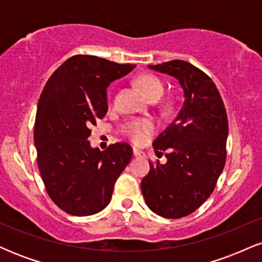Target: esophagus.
<instances>
[{"mask_svg": "<svg viewBox=\"0 0 262 262\" xmlns=\"http://www.w3.org/2000/svg\"><path fill=\"white\" fill-rule=\"evenodd\" d=\"M133 155L135 158H145V154L139 149H133Z\"/></svg>", "mask_w": 262, "mask_h": 262, "instance_id": "obj_1", "label": "esophagus"}]
</instances>
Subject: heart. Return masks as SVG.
<instances>
[{"label": "heart", "mask_w": 262, "mask_h": 262, "mask_svg": "<svg viewBox=\"0 0 262 262\" xmlns=\"http://www.w3.org/2000/svg\"><path fill=\"white\" fill-rule=\"evenodd\" d=\"M139 85L149 100L160 98L164 93V83L152 75H144L139 79ZM152 130V123L144 119H135L128 125V134L135 143H140Z\"/></svg>", "instance_id": "heart-1"}]
</instances>
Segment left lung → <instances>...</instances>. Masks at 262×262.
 <instances>
[{
	"mask_svg": "<svg viewBox=\"0 0 262 262\" xmlns=\"http://www.w3.org/2000/svg\"><path fill=\"white\" fill-rule=\"evenodd\" d=\"M149 69L175 77L185 101L176 118L152 143L156 152L167 150V161L149 162L141 192L156 214L182 218L206 202L224 169L227 112L217 86L196 66L171 60Z\"/></svg>",
	"mask_w": 262,
	"mask_h": 262,
	"instance_id": "left-lung-1",
	"label": "left lung"
}]
</instances>
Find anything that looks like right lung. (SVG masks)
I'll list each match as a JSON object with an SVG mask.
<instances>
[{
    "label": "right lung",
    "mask_w": 262,
    "mask_h": 262,
    "mask_svg": "<svg viewBox=\"0 0 262 262\" xmlns=\"http://www.w3.org/2000/svg\"><path fill=\"white\" fill-rule=\"evenodd\" d=\"M135 68L93 55H75L59 66L38 101L37 162L48 194L64 212L92 215L111 202L114 182L133 149L116 143L92 148L90 127L106 116L107 87Z\"/></svg>",
    "instance_id": "right-lung-1"
}]
</instances>
